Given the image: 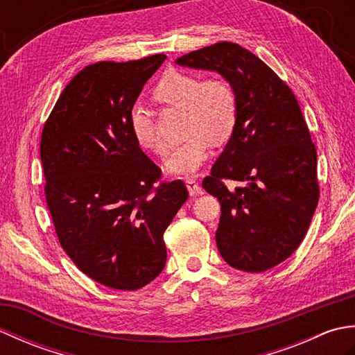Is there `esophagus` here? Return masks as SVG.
<instances>
[{"label": "esophagus", "instance_id": "esophagus-1", "mask_svg": "<svg viewBox=\"0 0 355 355\" xmlns=\"http://www.w3.org/2000/svg\"><path fill=\"white\" fill-rule=\"evenodd\" d=\"M186 186H187V191H189V193L192 195H195V197H197V195H201L202 193V187L198 184V182L195 178H187L186 180Z\"/></svg>", "mask_w": 355, "mask_h": 355}]
</instances>
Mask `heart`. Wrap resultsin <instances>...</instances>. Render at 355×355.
Returning a JSON list of instances; mask_svg holds the SVG:
<instances>
[{"instance_id":"b5f03b06","label":"heart","mask_w":355,"mask_h":355,"mask_svg":"<svg viewBox=\"0 0 355 355\" xmlns=\"http://www.w3.org/2000/svg\"><path fill=\"white\" fill-rule=\"evenodd\" d=\"M154 99L184 111L187 140L173 150L166 169L172 173H192L207 160L214 145L230 140L238 123V97L227 80L220 76L200 79L192 73L169 70L158 80ZM131 130L141 148L157 155L168 153V145L158 137L153 119L141 108L131 112Z\"/></svg>"}]
</instances>
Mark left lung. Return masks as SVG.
I'll return each mask as SVG.
<instances>
[{
	"instance_id": "8db88e82",
	"label": "left lung",
	"mask_w": 355,
	"mask_h": 355,
	"mask_svg": "<svg viewBox=\"0 0 355 355\" xmlns=\"http://www.w3.org/2000/svg\"><path fill=\"white\" fill-rule=\"evenodd\" d=\"M175 62L218 71L238 97L236 130L202 180L221 205L218 250L233 268H273L304 241L320 195L318 154L296 96L235 42H216ZM224 179L245 186L229 190Z\"/></svg>"
}]
</instances>
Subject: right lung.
<instances>
[{
    "mask_svg": "<svg viewBox=\"0 0 355 355\" xmlns=\"http://www.w3.org/2000/svg\"><path fill=\"white\" fill-rule=\"evenodd\" d=\"M166 59L87 65L64 88L41 134L44 193L65 253L93 281L132 291L166 263L164 230L189 193L140 149L131 112Z\"/></svg>",
    "mask_w": 355,
    "mask_h": 355,
    "instance_id": "right-lung-1",
    "label": "right lung"
}]
</instances>
